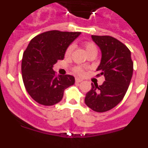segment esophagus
<instances>
[{"label": "esophagus", "mask_w": 148, "mask_h": 148, "mask_svg": "<svg viewBox=\"0 0 148 148\" xmlns=\"http://www.w3.org/2000/svg\"><path fill=\"white\" fill-rule=\"evenodd\" d=\"M82 82V79H81V78H75V82H76V83H80V82Z\"/></svg>", "instance_id": "esophagus-1"}]
</instances>
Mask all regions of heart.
<instances>
[{
  "mask_svg": "<svg viewBox=\"0 0 148 148\" xmlns=\"http://www.w3.org/2000/svg\"><path fill=\"white\" fill-rule=\"evenodd\" d=\"M84 47H85V50L87 54L91 53V52H97V47L92 42H86L84 44ZM73 49H74V45L73 44H70L67 48H66V51H65V56L66 57H69L71 55L72 52H73ZM75 73H78V74H82L83 73L82 70L80 67H76L75 69Z\"/></svg>",
  "mask_w": 148,
  "mask_h": 148,
  "instance_id": "1",
  "label": "heart"
}]
</instances>
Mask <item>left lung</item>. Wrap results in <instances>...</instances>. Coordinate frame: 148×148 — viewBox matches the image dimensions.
Instances as JSON below:
<instances>
[{"label":"left lung","instance_id":"8db88e82","mask_svg":"<svg viewBox=\"0 0 148 148\" xmlns=\"http://www.w3.org/2000/svg\"><path fill=\"white\" fill-rule=\"evenodd\" d=\"M92 40L101 53L97 75H104L100 86L91 84L92 88L84 99L87 107L99 113L106 112L120 103L130 85L133 71L131 53L124 44L115 38L92 35Z\"/></svg>","mask_w":148,"mask_h":148}]
</instances>
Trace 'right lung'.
Wrapping results in <instances>:
<instances>
[{"label": "right lung", "instance_id": "1", "mask_svg": "<svg viewBox=\"0 0 148 148\" xmlns=\"http://www.w3.org/2000/svg\"><path fill=\"white\" fill-rule=\"evenodd\" d=\"M81 32L52 30L30 40L22 58L21 73L27 92L38 104L52 106L62 99L65 89L75 84L73 75H58L53 65Z\"/></svg>", "mask_w": 148, "mask_h": 148}]
</instances>
